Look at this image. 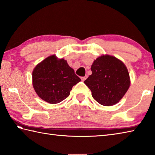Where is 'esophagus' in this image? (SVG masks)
<instances>
[{
	"mask_svg": "<svg viewBox=\"0 0 155 155\" xmlns=\"http://www.w3.org/2000/svg\"><path fill=\"white\" fill-rule=\"evenodd\" d=\"M87 76H85V77H81V80H82V81H84L85 80L87 79Z\"/></svg>",
	"mask_w": 155,
	"mask_h": 155,
	"instance_id": "esophagus-1",
	"label": "esophagus"
}]
</instances>
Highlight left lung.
I'll return each instance as SVG.
<instances>
[{"label":"left lung","instance_id":"1","mask_svg":"<svg viewBox=\"0 0 155 155\" xmlns=\"http://www.w3.org/2000/svg\"><path fill=\"white\" fill-rule=\"evenodd\" d=\"M92 74L84 84L94 99L103 106H113L122 99L130 84L128 69L119 59L103 54L91 66Z\"/></svg>","mask_w":155,"mask_h":155}]
</instances>
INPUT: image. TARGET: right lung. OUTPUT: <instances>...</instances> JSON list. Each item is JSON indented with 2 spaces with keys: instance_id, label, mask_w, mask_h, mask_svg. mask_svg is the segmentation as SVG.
<instances>
[{
  "instance_id": "obj_1",
  "label": "right lung",
  "mask_w": 155,
  "mask_h": 155,
  "mask_svg": "<svg viewBox=\"0 0 155 155\" xmlns=\"http://www.w3.org/2000/svg\"><path fill=\"white\" fill-rule=\"evenodd\" d=\"M32 86L38 96L50 104H57L70 94L72 87L81 81L64 58L55 54L46 58L32 71Z\"/></svg>"
}]
</instances>
